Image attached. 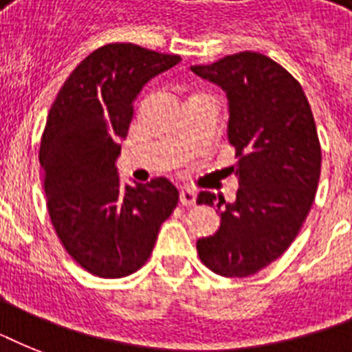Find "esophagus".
<instances>
[{"instance_id": "esophagus-1", "label": "esophagus", "mask_w": 352, "mask_h": 352, "mask_svg": "<svg viewBox=\"0 0 352 352\" xmlns=\"http://www.w3.org/2000/svg\"><path fill=\"white\" fill-rule=\"evenodd\" d=\"M179 199H181L182 206H193V204H195V199H197V193L193 192V190H190V188H181Z\"/></svg>"}]
</instances>
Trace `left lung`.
<instances>
[{
  "label": "left lung",
  "mask_w": 352,
  "mask_h": 352,
  "mask_svg": "<svg viewBox=\"0 0 352 352\" xmlns=\"http://www.w3.org/2000/svg\"><path fill=\"white\" fill-rule=\"evenodd\" d=\"M192 71L228 98V140L237 162L234 203L201 192L217 206L219 230L197 241L201 261L226 278H246L276 261L300 234L322 170V148L300 82L259 52H237Z\"/></svg>",
  "instance_id": "left-lung-1"
}]
</instances>
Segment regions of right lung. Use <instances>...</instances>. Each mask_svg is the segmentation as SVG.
I'll use <instances>...</instances> for the list:
<instances>
[{
  "label": "right lung",
  "instance_id": "obj_1",
  "mask_svg": "<svg viewBox=\"0 0 352 352\" xmlns=\"http://www.w3.org/2000/svg\"><path fill=\"white\" fill-rule=\"evenodd\" d=\"M179 62L135 43L104 45L69 74L49 111L40 144L47 208L63 248L93 276L137 272L175 210L168 179L122 184L115 162L137 95Z\"/></svg>",
  "mask_w": 352,
  "mask_h": 352
}]
</instances>
